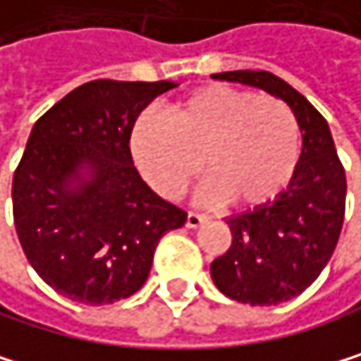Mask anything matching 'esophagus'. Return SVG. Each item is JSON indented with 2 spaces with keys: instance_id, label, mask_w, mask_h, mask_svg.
Listing matches in <instances>:
<instances>
[{
  "instance_id": "obj_1",
  "label": "esophagus",
  "mask_w": 361,
  "mask_h": 361,
  "mask_svg": "<svg viewBox=\"0 0 361 361\" xmlns=\"http://www.w3.org/2000/svg\"><path fill=\"white\" fill-rule=\"evenodd\" d=\"M207 219H209L207 215H200V213L189 211V213H187V221H185V226H187V228H197V226H202Z\"/></svg>"
}]
</instances>
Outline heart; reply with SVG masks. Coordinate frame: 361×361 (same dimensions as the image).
Segmentation results:
<instances>
[{"instance_id":"1","label":"heart","mask_w":361,"mask_h":361,"mask_svg":"<svg viewBox=\"0 0 361 361\" xmlns=\"http://www.w3.org/2000/svg\"><path fill=\"white\" fill-rule=\"evenodd\" d=\"M299 144L282 101L221 83L172 103L166 122L140 116L129 135L133 164L159 195L178 197L202 168V195L234 207L271 202L295 174Z\"/></svg>"}]
</instances>
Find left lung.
<instances>
[{"label": "left lung", "instance_id": "8db88e82", "mask_svg": "<svg viewBox=\"0 0 361 361\" xmlns=\"http://www.w3.org/2000/svg\"><path fill=\"white\" fill-rule=\"evenodd\" d=\"M213 79L260 87L282 99L301 131V157L274 202L226 219L232 243L211 262L215 286L250 305H276L301 295L329 262L345 221L347 178L327 120L284 79L267 71H230Z\"/></svg>", "mask_w": 361, "mask_h": 361}]
</instances>
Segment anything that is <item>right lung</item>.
<instances>
[{
	"mask_svg": "<svg viewBox=\"0 0 361 361\" xmlns=\"http://www.w3.org/2000/svg\"><path fill=\"white\" fill-rule=\"evenodd\" d=\"M174 81H87L30 133L12 178V213L34 271L62 297L103 305L137 293L159 239L187 213L133 166L137 116Z\"/></svg>",
	"mask_w": 361,
	"mask_h": 361,
	"instance_id": "add662e5",
	"label": "right lung"
}]
</instances>
